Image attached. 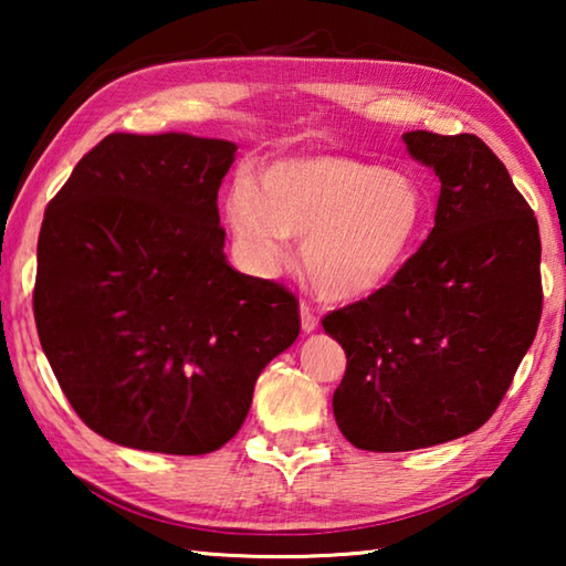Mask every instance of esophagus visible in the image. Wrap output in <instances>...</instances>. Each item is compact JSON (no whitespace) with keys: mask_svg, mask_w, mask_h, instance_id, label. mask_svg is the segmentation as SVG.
Instances as JSON below:
<instances>
[{"mask_svg":"<svg viewBox=\"0 0 566 566\" xmlns=\"http://www.w3.org/2000/svg\"><path fill=\"white\" fill-rule=\"evenodd\" d=\"M300 317H302V332L304 334H312L314 329L319 327V319L314 317V312L306 304H300Z\"/></svg>","mask_w":566,"mask_h":566,"instance_id":"1","label":"esophagus"}]
</instances>
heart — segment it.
<instances>
[{
  "mask_svg": "<svg viewBox=\"0 0 566 566\" xmlns=\"http://www.w3.org/2000/svg\"><path fill=\"white\" fill-rule=\"evenodd\" d=\"M227 222L256 266L272 270L290 237L302 239V266L314 292L354 302L379 292L415 254L427 227V195L405 169L342 155L284 157L264 165L256 185L239 179Z\"/></svg>",
  "mask_w": 566,
  "mask_h": 566,
  "instance_id": "obj_1",
  "label": "heart"
}]
</instances>
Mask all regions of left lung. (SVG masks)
Instances as JSON below:
<instances>
[{"instance_id":"left-lung-1","label":"left lung","mask_w":566,"mask_h":566,"mask_svg":"<svg viewBox=\"0 0 566 566\" xmlns=\"http://www.w3.org/2000/svg\"><path fill=\"white\" fill-rule=\"evenodd\" d=\"M401 139L442 185L432 232L387 286L322 319L347 354L334 419L367 452L476 432L542 317L539 224L494 151L474 134Z\"/></svg>"}]
</instances>
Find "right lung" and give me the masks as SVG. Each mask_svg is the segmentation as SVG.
Masks as SVG:
<instances>
[{
    "mask_svg": "<svg viewBox=\"0 0 566 566\" xmlns=\"http://www.w3.org/2000/svg\"><path fill=\"white\" fill-rule=\"evenodd\" d=\"M237 145L104 137L44 212L34 319L80 419L114 444L207 454L300 334L284 286L229 266L217 191Z\"/></svg>",
    "mask_w": 566,
    "mask_h": 566,
    "instance_id": "right-lung-1",
    "label": "right lung"
}]
</instances>
